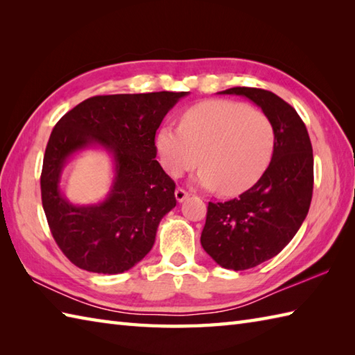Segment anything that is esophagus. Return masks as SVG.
Wrapping results in <instances>:
<instances>
[{
    "mask_svg": "<svg viewBox=\"0 0 355 355\" xmlns=\"http://www.w3.org/2000/svg\"><path fill=\"white\" fill-rule=\"evenodd\" d=\"M187 197H189V193H187L184 189H182V187H178V189L175 191V198L178 202H183Z\"/></svg>",
    "mask_w": 355,
    "mask_h": 355,
    "instance_id": "1",
    "label": "esophagus"
}]
</instances>
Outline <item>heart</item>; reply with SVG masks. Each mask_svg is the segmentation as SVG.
<instances>
[{"mask_svg":"<svg viewBox=\"0 0 355 355\" xmlns=\"http://www.w3.org/2000/svg\"><path fill=\"white\" fill-rule=\"evenodd\" d=\"M157 149L171 177H182L201 163L195 184L236 195L250 189L268 168L275 128L262 111L244 103L206 101L184 112L182 128L163 126Z\"/></svg>","mask_w":355,"mask_h":355,"instance_id":"obj_1","label":"heart"}]
</instances>
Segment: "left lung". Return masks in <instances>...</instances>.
<instances>
[{"label":"left lung","instance_id":"1","mask_svg":"<svg viewBox=\"0 0 355 355\" xmlns=\"http://www.w3.org/2000/svg\"><path fill=\"white\" fill-rule=\"evenodd\" d=\"M220 94L247 97L275 128L273 155L258 183L238 198L207 206L201 245L218 266L239 271L275 258L296 235L311 205L314 160L305 123L281 97L248 87Z\"/></svg>","mask_w":355,"mask_h":355}]
</instances>
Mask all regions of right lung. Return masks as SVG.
Masks as SVG:
<instances>
[{"label": "right lung", "instance_id": "1", "mask_svg": "<svg viewBox=\"0 0 355 355\" xmlns=\"http://www.w3.org/2000/svg\"><path fill=\"white\" fill-rule=\"evenodd\" d=\"M187 92L94 96L67 112L45 148L41 195L51 235L74 266L117 275L150 252L162 218L175 207V183L155 160V132ZM101 147L113 160L110 192L96 205H74L60 191L74 154Z\"/></svg>", "mask_w": 355, "mask_h": 355}]
</instances>
